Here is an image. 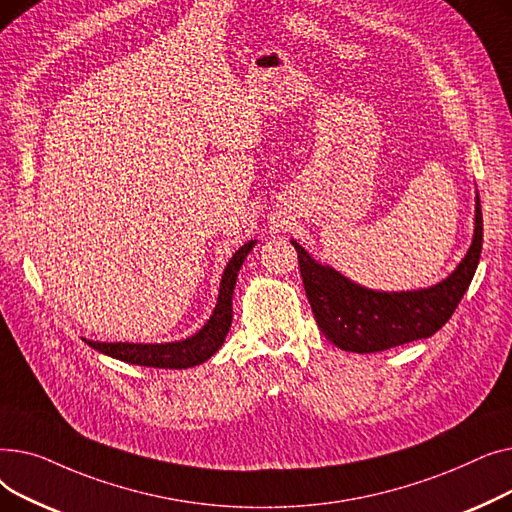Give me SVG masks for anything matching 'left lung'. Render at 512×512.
Listing matches in <instances>:
<instances>
[{
	"label": "left lung",
	"mask_w": 512,
	"mask_h": 512,
	"mask_svg": "<svg viewBox=\"0 0 512 512\" xmlns=\"http://www.w3.org/2000/svg\"><path fill=\"white\" fill-rule=\"evenodd\" d=\"M483 218L477 197L473 245L459 267L440 284L425 290L378 292L319 265L292 240L299 253L301 276L319 330L342 351L378 353L436 334L459 307L481 255Z\"/></svg>",
	"instance_id": "obj_1"
}]
</instances>
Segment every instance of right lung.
Listing matches in <instances>:
<instances>
[{"label":"right lung","instance_id":"add662e5","mask_svg":"<svg viewBox=\"0 0 512 512\" xmlns=\"http://www.w3.org/2000/svg\"><path fill=\"white\" fill-rule=\"evenodd\" d=\"M253 247H255V240L242 245L232 255L230 263L226 265V272L222 276L218 305H215L213 315L209 317L203 330H199L195 336L180 342H166V344H128V342H93V340H85V342L107 357H114L132 365H143V367L186 369L207 361L226 340V334L232 324V292L236 286L238 270Z\"/></svg>","mask_w":512,"mask_h":512}]
</instances>
